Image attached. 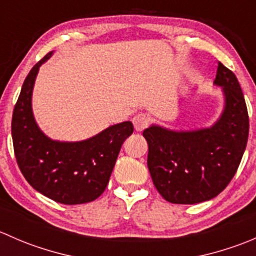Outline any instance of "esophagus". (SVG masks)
<instances>
[{
	"label": "esophagus",
	"instance_id": "1",
	"mask_svg": "<svg viewBox=\"0 0 256 256\" xmlns=\"http://www.w3.org/2000/svg\"><path fill=\"white\" fill-rule=\"evenodd\" d=\"M132 124L135 126L136 131H142L150 124V118L146 114H138L132 118Z\"/></svg>",
	"mask_w": 256,
	"mask_h": 256
}]
</instances>
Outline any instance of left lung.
Listing matches in <instances>:
<instances>
[{"instance_id": "8db88e82", "label": "left lung", "mask_w": 256, "mask_h": 256, "mask_svg": "<svg viewBox=\"0 0 256 256\" xmlns=\"http://www.w3.org/2000/svg\"><path fill=\"white\" fill-rule=\"evenodd\" d=\"M214 84L223 90L224 109L210 128L174 131L152 125L142 134L154 187L171 203L194 204L216 197L242 161L249 135L242 88L236 74L220 62Z\"/></svg>"}]
</instances>
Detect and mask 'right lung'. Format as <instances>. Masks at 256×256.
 I'll use <instances>...</instances> for the list:
<instances>
[{
  "label": "right lung",
  "instance_id": "right-lung-1",
  "mask_svg": "<svg viewBox=\"0 0 256 256\" xmlns=\"http://www.w3.org/2000/svg\"><path fill=\"white\" fill-rule=\"evenodd\" d=\"M52 54L30 69L14 105L11 126L14 156L22 174L36 190L58 203L82 204L102 194L121 146L134 132V125L131 121L116 124L76 142L46 136L33 116L32 92L40 66Z\"/></svg>",
  "mask_w": 256,
  "mask_h": 256
}]
</instances>
